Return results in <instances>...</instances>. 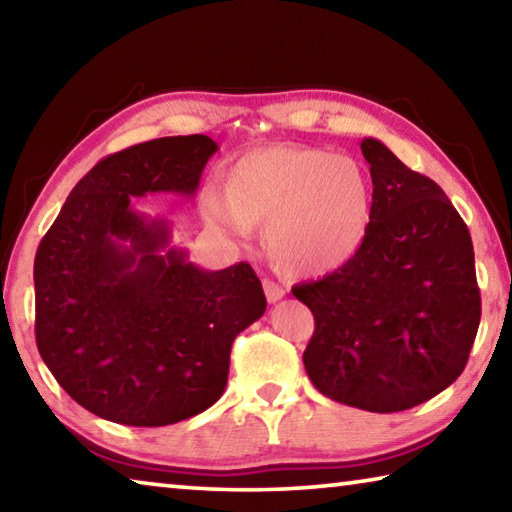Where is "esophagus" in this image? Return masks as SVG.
Listing matches in <instances>:
<instances>
[{
  "mask_svg": "<svg viewBox=\"0 0 512 512\" xmlns=\"http://www.w3.org/2000/svg\"><path fill=\"white\" fill-rule=\"evenodd\" d=\"M264 293H266L268 302H277V300L284 298V289L277 287V284L271 282V280H264Z\"/></svg>",
  "mask_w": 512,
  "mask_h": 512,
  "instance_id": "obj_1",
  "label": "esophagus"
}]
</instances>
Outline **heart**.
I'll return each instance as SVG.
<instances>
[{"mask_svg": "<svg viewBox=\"0 0 512 512\" xmlns=\"http://www.w3.org/2000/svg\"><path fill=\"white\" fill-rule=\"evenodd\" d=\"M223 192L205 196L210 223L235 237L266 225V253L289 275L336 271L357 255L370 228L368 171L350 155L318 146L248 151L225 173Z\"/></svg>", "mask_w": 512, "mask_h": 512, "instance_id": "b5f03b06", "label": "heart"}]
</instances>
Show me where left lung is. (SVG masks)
Listing matches in <instances>:
<instances>
[{
    "label": "left lung",
    "instance_id": "1",
    "mask_svg": "<svg viewBox=\"0 0 512 512\" xmlns=\"http://www.w3.org/2000/svg\"><path fill=\"white\" fill-rule=\"evenodd\" d=\"M368 235L348 264L296 284L314 336L302 361L329 400L372 413L413 409L452 386L481 320L472 237L431 178L363 137Z\"/></svg>",
    "mask_w": 512,
    "mask_h": 512
}]
</instances>
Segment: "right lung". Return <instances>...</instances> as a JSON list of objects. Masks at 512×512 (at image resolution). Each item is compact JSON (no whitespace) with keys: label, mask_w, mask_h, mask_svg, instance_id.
<instances>
[{"label":"right lung","mask_w":512,"mask_h":512,"mask_svg":"<svg viewBox=\"0 0 512 512\" xmlns=\"http://www.w3.org/2000/svg\"><path fill=\"white\" fill-rule=\"evenodd\" d=\"M219 144L160 137L101 160L42 237L36 341L42 361L83 409L128 427H164L219 400L230 348L264 316L246 262L205 271L171 246V223L133 198H194Z\"/></svg>","instance_id":"obj_1"}]
</instances>
